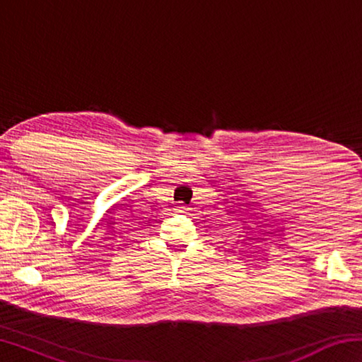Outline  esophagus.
<instances>
[{
  "label": "esophagus",
  "mask_w": 362,
  "mask_h": 362,
  "mask_svg": "<svg viewBox=\"0 0 362 362\" xmlns=\"http://www.w3.org/2000/svg\"><path fill=\"white\" fill-rule=\"evenodd\" d=\"M188 211V207H179V209H177V212H187Z\"/></svg>",
  "instance_id": "34e87169"
}]
</instances>
